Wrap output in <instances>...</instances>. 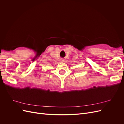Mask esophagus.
<instances>
[{"label":"esophagus","mask_w":124,"mask_h":124,"mask_svg":"<svg viewBox=\"0 0 124 124\" xmlns=\"http://www.w3.org/2000/svg\"><path fill=\"white\" fill-rule=\"evenodd\" d=\"M64 61H65V60H64V59H63V58H61V59H60V62H64Z\"/></svg>","instance_id":"1"}]
</instances>
